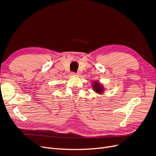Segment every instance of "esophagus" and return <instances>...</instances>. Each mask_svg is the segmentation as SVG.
<instances>
[{
    "label": "esophagus",
    "instance_id": "obj_1",
    "mask_svg": "<svg viewBox=\"0 0 156 156\" xmlns=\"http://www.w3.org/2000/svg\"><path fill=\"white\" fill-rule=\"evenodd\" d=\"M72 75H79V73H75V72H72Z\"/></svg>",
    "mask_w": 156,
    "mask_h": 156
}]
</instances>
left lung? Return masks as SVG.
<instances>
[{
  "mask_svg": "<svg viewBox=\"0 0 156 156\" xmlns=\"http://www.w3.org/2000/svg\"><path fill=\"white\" fill-rule=\"evenodd\" d=\"M92 88L94 91H95L97 94H103L104 92V87L102 85V84L99 82V81H95L92 83Z\"/></svg>",
  "mask_w": 156,
  "mask_h": 156,
  "instance_id": "8db88e82",
  "label": "left lung"
}]
</instances>
